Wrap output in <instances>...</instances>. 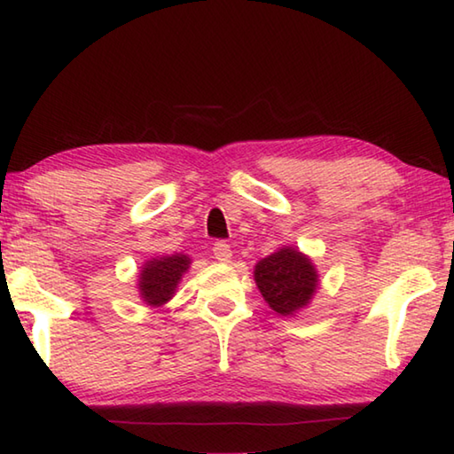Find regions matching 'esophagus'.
Returning a JSON list of instances; mask_svg holds the SVG:
<instances>
[{
    "label": "esophagus",
    "instance_id": "34e87169",
    "mask_svg": "<svg viewBox=\"0 0 454 454\" xmlns=\"http://www.w3.org/2000/svg\"><path fill=\"white\" fill-rule=\"evenodd\" d=\"M214 258L218 260V262H230L232 260V248H230V244L226 242H216L214 244Z\"/></svg>",
    "mask_w": 454,
    "mask_h": 454
}]
</instances>
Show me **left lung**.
<instances>
[{
    "instance_id": "1",
    "label": "left lung",
    "mask_w": 454,
    "mask_h": 454,
    "mask_svg": "<svg viewBox=\"0 0 454 454\" xmlns=\"http://www.w3.org/2000/svg\"><path fill=\"white\" fill-rule=\"evenodd\" d=\"M254 280L260 294L280 317H296L312 302L320 276L312 258L294 246H280L270 256L258 260Z\"/></svg>"
}]
</instances>
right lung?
I'll return each instance as SVG.
<instances>
[{
  "mask_svg": "<svg viewBox=\"0 0 454 454\" xmlns=\"http://www.w3.org/2000/svg\"><path fill=\"white\" fill-rule=\"evenodd\" d=\"M192 260L188 254L176 252L168 256H152L142 264L137 272V294L140 301L150 309H162L170 302L184 274L188 272Z\"/></svg>",
  "mask_w": 454,
  "mask_h": 454,
  "instance_id": "1",
  "label": "right lung"
}]
</instances>
